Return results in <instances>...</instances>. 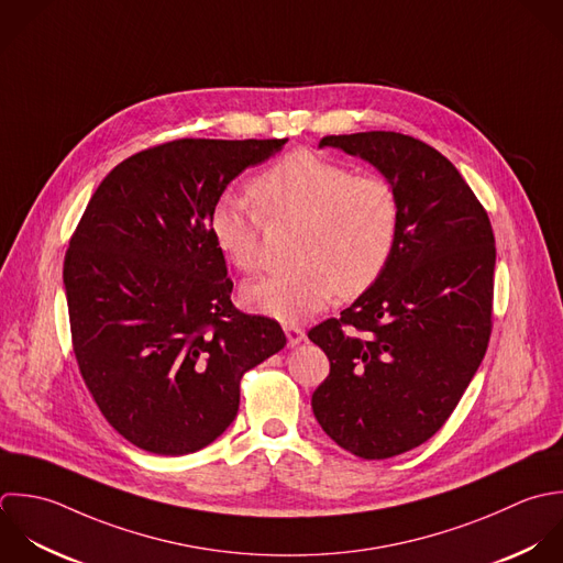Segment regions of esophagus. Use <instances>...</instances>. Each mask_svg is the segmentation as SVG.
I'll list each match as a JSON object with an SVG mask.
<instances>
[{"mask_svg": "<svg viewBox=\"0 0 563 563\" xmlns=\"http://www.w3.org/2000/svg\"><path fill=\"white\" fill-rule=\"evenodd\" d=\"M285 335H287V344L289 346H298L305 340V329H300L298 324H287L285 327Z\"/></svg>", "mask_w": 563, "mask_h": 563, "instance_id": "obj_1", "label": "esophagus"}]
</instances>
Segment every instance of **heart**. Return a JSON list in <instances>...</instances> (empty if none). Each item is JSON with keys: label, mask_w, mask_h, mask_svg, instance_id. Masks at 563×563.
I'll return each instance as SVG.
<instances>
[{"label": "heart", "mask_w": 563, "mask_h": 563, "mask_svg": "<svg viewBox=\"0 0 563 563\" xmlns=\"http://www.w3.org/2000/svg\"><path fill=\"white\" fill-rule=\"evenodd\" d=\"M247 203L223 195L214 201L208 230L219 252L239 269L258 265L265 221H298L291 243L294 267L245 285V302L283 322L324 309L335 294L357 298L386 272L397 247L401 206L382 175H355L338 159L294 151L250 184Z\"/></svg>", "instance_id": "obj_1"}]
</instances>
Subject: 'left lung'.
<instances>
[{"mask_svg":"<svg viewBox=\"0 0 563 563\" xmlns=\"http://www.w3.org/2000/svg\"><path fill=\"white\" fill-rule=\"evenodd\" d=\"M377 166L401 206L384 276L340 318L309 331L331 373L311 397L322 430L346 452L384 461L432 439L476 375L494 327L496 239L456 166L395 131L327 135Z\"/></svg>","mask_w":563,"mask_h":563,"instance_id":"1","label":"left lung"}]
</instances>
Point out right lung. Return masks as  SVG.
Masks as SVG:
<instances>
[{"instance_id": "1", "label": "right lung", "mask_w": 563, "mask_h": 563, "mask_svg": "<svg viewBox=\"0 0 563 563\" xmlns=\"http://www.w3.org/2000/svg\"><path fill=\"white\" fill-rule=\"evenodd\" d=\"M278 140L181 137L120 162L91 195L63 285L80 377L135 448L184 456L234 421L243 375L287 338L239 311L208 217L225 186Z\"/></svg>"}]
</instances>
